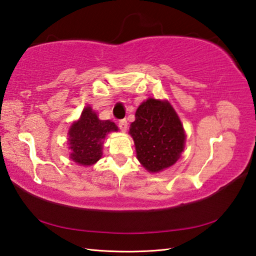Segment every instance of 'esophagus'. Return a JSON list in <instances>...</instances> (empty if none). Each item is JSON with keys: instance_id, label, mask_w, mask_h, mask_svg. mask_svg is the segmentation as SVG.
<instances>
[{"instance_id": "34e87169", "label": "esophagus", "mask_w": 256, "mask_h": 256, "mask_svg": "<svg viewBox=\"0 0 256 256\" xmlns=\"http://www.w3.org/2000/svg\"><path fill=\"white\" fill-rule=\"evenodd\" d=\"M118 128H121V131H123V132H125L128 130V121L125 118H123V120H120L118 121Z\"/></svg>"}]
</instances>
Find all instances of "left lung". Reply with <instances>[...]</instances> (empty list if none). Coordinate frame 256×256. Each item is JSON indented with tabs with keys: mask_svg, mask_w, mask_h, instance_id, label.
<instances>
[{
	"mask_svg": "<svg viewBox=\"0 0 256 256\" xmlns=\"http://www.w3.org/2000/svg\"><path fill=\"white\" fill-rule=\"evenodd\" d=\"M136 156L150 172L172 166L184 148L182 124L168 101L150 98L140 104L130 128Z\"/></svg>",
	"mask_w": 256,
	"mask_h": 256,
	"instance_id": "left-lung-1",
	"label": "left lung"
}]
</instances>
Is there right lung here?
I'll list each match as a JSON object with an SVG mask.
<instances>
[{
    "mask_svg": "<svg viewBox=\"0 0 256 256\" xmlns=\"http://www.w3.org/2000/svg\"><path fill=\"white\" fill-rule=\"evenodd\" d=\"M118 126L110 120H100L91 106L84 108L81 116L72 124L68 132L70 158L82 166L94 165L101 158L103 140Z\"/></svg>",
    "mask_w": 256,
    "mask_h": 256,
    "instance_id": "1",
    "label": "right lung"
}]
</instances>
